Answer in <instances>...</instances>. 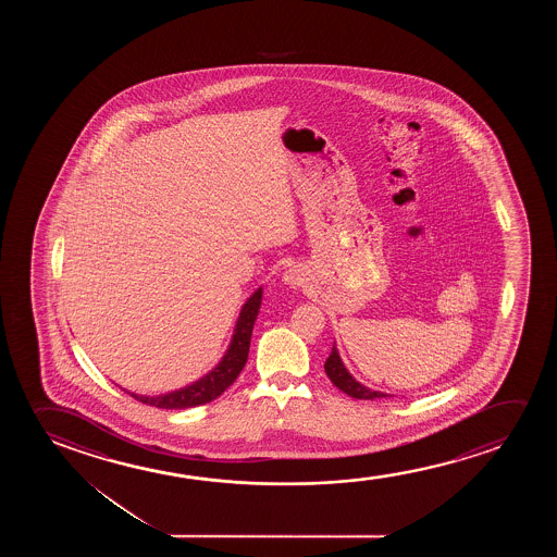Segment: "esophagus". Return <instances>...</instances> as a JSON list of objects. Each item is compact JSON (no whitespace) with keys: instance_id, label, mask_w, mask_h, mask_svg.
<instances>
[{"instance_id":"34e87169","label":"esophagus","mask_w":557,"mask_h":557,"mask_svg":"<svg viewBox=\"0 0 557 557\" xmlns=\"http://www.w3.org/2000/svg\"><path fill=\"white\" fill-rule=\"evenodd\" d=\"M283 282L290 285V287H298L305 282V274L298 270V268H289L285 274H283Z\"/></svg>"}]
</instances>
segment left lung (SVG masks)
<instances>
[{
	"instance_id": "left-lung-1",
	"label": "left lung",
	"mask_w": 557,
	"mask_h": 557,
	"mask_svg": "<svg viewBox=\"0 0 557 557\" xmlns=\"http://www.w3.org/2000/svg\"><path fill=\"white\" fill-rule=\"evenodd\" d=\"M325 373H327L329 379L335 384L336 388L343 389L344 394L356 397V399L388 397V394H382V392H376V389L367 388L363 384H359V382L348 373V369L344 367L343 359L338 356L335 346H333L331 356H329L327 361H325Z\"/></svg>"
}]
</instances>
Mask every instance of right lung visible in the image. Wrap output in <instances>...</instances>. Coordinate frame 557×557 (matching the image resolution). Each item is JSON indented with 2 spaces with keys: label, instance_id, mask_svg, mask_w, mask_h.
<instances>
[{
  "label": "right lung",
  "instance_id": "right-lung-1",
  "mask_svg": "<svg viewBox=\"0 0 557 557\" xmlns=\"http://www.w3.org/2000/svg\"><path fill=\"white\" fill-rule=\"evenodd\" d=\"M260 300H262V287L255 290L251 297L247 298L239 318H237L236 329L230 348L221 359V363L214 367L211 373L206 374L203 379L194 382L186 388L169 392L163 396H137L131 394L137 401L146 405H153L160 409H188V407H198V405L209 404L221 396L224 389L234 384L237 374L242 373L247 356H249V346H251L252 325L259 315Z\"/></svg>",
  "mask_w": 557,
  "mask_h": 557
}]
</instances>
